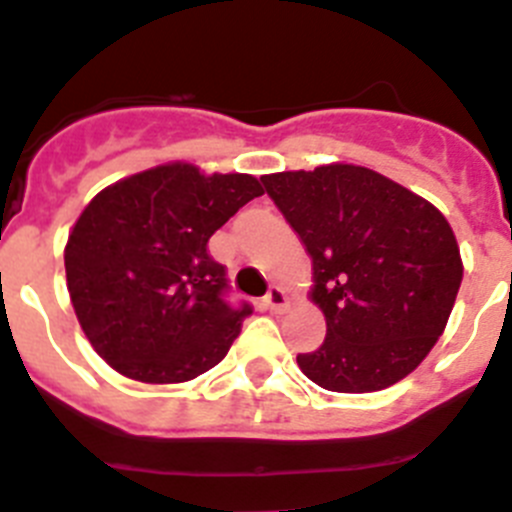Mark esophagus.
<instances>
[{
    "label": "esophagus",
    "mask_w": 512,
    "mask_h": 512,
    "mask_svg": "<svg viewBox=\"0 0 512 512\" xmlns=\"http://www.w3.org/2000/svg\"><path fill=\"white\" fill-rule=\"evenodd\" d=\"M287 305V295L282 287H269V292L264 295V308L272 310V313H279V310Z\"/></svg>",
    "instance_id": "esophagus-1"
}]
</instances>
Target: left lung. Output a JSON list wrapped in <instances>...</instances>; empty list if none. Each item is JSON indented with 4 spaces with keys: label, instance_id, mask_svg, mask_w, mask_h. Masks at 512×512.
Wrapping results in <instances>:
<instances>
[{
    "label": "left lung",
    "instance_id": "left-lung-1",
    "mask_svg": "<svg viewBox=\"0 0 512 512\" xmlns=\"http://www.w3.org/2000/svg\"><path fill=\"white\" fill-rule=\"evenodd\" d=\"M313 259L326 339L298 355L310 381L370 393L412 373L443 334L464 266L438 209L360 165L261 178Z\"/></svg>",
    "mask_w": 512,
    "mask_h": 512
}]
</instances>
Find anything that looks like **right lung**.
<instances>
[{"label": "right lung", "instance_id": "obj_1", "mask_svg": "<svg viewBox=\"0 0 512 512\" xmlns=\"http://www.w3.org/2000/svg\"><path fill=\"white\" fill-rule=\"evenodd\" d=\"M261 194L253 176H202L173 163L87 204L64 251L67 287L82 331L113 370L183 383L227 355L253 308L227 303V272L207 243Z\"/></svg>", "mask_w": 512, "mask_h": 512}]
</instances>
